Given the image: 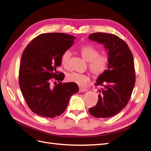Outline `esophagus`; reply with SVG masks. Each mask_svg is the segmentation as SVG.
Instances as JSON below:
<instances>
[{"instance_id":"esophagus-1","label":"esophagus","mask_w":151,"mask_h":151,"mask_svg":"<svg viewBox=\"0 0 151 151\" xmlns=\"http://www.w3.org/2000/svg\"><path fill=\"white\" fill-rule=\"evenodd\" d=\"M87 89L86 88H83V87H80L79 88V93H83V92H86L87 91Z\"/></svg>"}]
</instances>
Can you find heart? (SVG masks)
I'll return each instance as SVG.
<instances>
[{"mask_svg":"<svg viewBox=\"0 0 151 151\" xmlns=\"http://www.w3.org/2000/svg\"><path fill=\"white\" fill-rule=\"evenodd\" d=\"M80 53L82 57L88 62V67L91 74L95 77L101 75L107 68L109 58L106 55H100V51L91 45H84L80 48ZM71 52L66 50L61 56V64L65 68H68ZM69 82L75 83L78 86H83L89 82V76L83 73L71 72L67 75Z\"/></svg>","mask_w":151,"mask_h":151,"instance_id":"heart-1","label":"heart"}]
</instances>
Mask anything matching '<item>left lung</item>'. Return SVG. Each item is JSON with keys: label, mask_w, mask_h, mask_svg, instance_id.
<instances>
[{"label": "left lung", "mask_w": 151, "mask_h": 151, "mask_svg": "<svg viewBox=\"0 0 151 151\" xmlns=\"http://www.w3.org/2000/svg\"><path fill=\"white\" fill-rule=\"evenodd\" d=\"M89 38L104 44L109 58L107 69L97 78L100 86L99 101L89 109L95 118H109L117 114L127 106L135 85L133 56L128 45L113 34L94 33Z\"/></svg>", "instance_id": "left-lung-1"}]
</instances>
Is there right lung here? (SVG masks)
Here are the masks:
<instances>
[{"mask_svg": "<svg viewBox=\"0 0 151 151\" xmlns=\"http://www.w3.org/2000/svg\"><path fill=\"white\" fill-rule=\"evenodd\" d=\"M75 37L62 33H42L24 50L19 68V86L27 106L45 118L62 114L79 88L73 82L62 83L64 75L57 71L61 56L74 43ZM54 80H58L51 84Z\"/></svg>", "mask_w": 151, "mask_h": 151, "instance_id": "add662e5", "label": "right lung"}]
</instances>
